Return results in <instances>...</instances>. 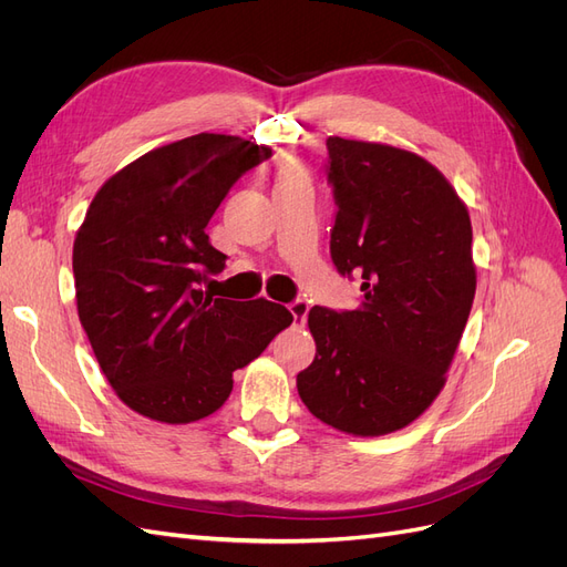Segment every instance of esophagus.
<instances>
[{"instance_id":"obj_1","label":"esophagus","mask_w":567,"mask_h":567,"mask_svg":"<svg viewBox=\"0 0 567 567\" xmlns=\"http://www.w3.org/2000/svg\"><path fill=\"white\" fill-rule=\"evenodd\" d=\"M288 310H290V315H293V319H296L298 326H305L307 312H310V305H307L305 300H293V302L288 305Z\"/></svg>"}]
</instances>
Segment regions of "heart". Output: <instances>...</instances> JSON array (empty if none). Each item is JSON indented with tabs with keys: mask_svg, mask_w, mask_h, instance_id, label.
Returning <instances> with one entry per match:
<instances>
[{
	"mask_svg": "<svg viewBox=\"0 0 567 567\" xmlns=\"http://www.w3.org/2000/svg\"><path fill=\"white\" fill-rule=\"evenodd\" d=\"M277 184H288V182H302V169L296 163H279L277 165Z\"/></svg>",
	"mask_w": 567,
	"mask_h": 567,
	"instance_id": "heart-1",
	"label": "heart"
}]
</instances>
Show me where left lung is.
Returning a JSON list of instances; mask_svg holds the SVG:
<instances>
[{
    "mask_svg": "<svg viewBox=\"0 0 567 567\" xmlns=\"http://www.w3.org/2000/svg\"><path fill=\"white\" fill-rule=\"evenodd\" d=\"M338 205L331 257L362 277V305H315V362L298 373L305 406L348 435L379 437L416 421L447 381L475 298L466 203L416 153L329 136Z\"/></svg>",
    "mask_w": 567,
    "mask_h": 567,
    "instance_id": "obj_1",
    "label": "left lung"
}]
</instances>
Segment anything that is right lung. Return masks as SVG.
<instances>
[{
    "mask_svg": "<svg viewBox=\"0 0 567 567\" xmlns=\"http://www.w3.org/2000/svg\"><path fill=\"white\" fill-rule=\"evenodd\" d=\"M271 156L241 136L153 148L99 188L73 244L78 317L132 411L192 423L227 402L234 371L293 321L284 305L203 293L227 255L205 234L236 179Z\"/></svg>",
    "mask_w": 567,
    "mask_h": 567,
    "instance_id": "add662e5",
    "label": "right lung"
}]
</instances>
